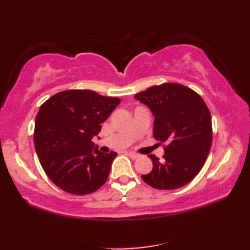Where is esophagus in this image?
Wrapping results in <instances>:
<instances>
[{"mask_svg":"<svg viewBox=\"0 0 250 250\" xmlns=\"http://www.w3.org/2000/svg\"><path fill=\"white\" fill-rule=\"evenodd\" d=\"M126 155H128L129 157H131L132 159H137V158L140 157L139 153H135L133 151H128V152H126Z\"/></svg>","mask_w":250,"mask_h":250,"instance_id":"1","label":"esophagus"}]
</instances>
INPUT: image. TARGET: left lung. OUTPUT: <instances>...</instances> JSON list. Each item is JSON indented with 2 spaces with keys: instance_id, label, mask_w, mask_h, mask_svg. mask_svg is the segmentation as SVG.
Returning a JSON list of instances; mask_svg holds the SVG:
<instances>
[{
  "instance_id": "obj_1",
  "label": "left lung",
  "mask_w": 250,
  "mask_h": 250,
  "mask_svg": "<svg viewBox=\"0 0 250 250\" xmlns=\"http://www.w3.org/2000/svg\"><path fill=\"white\" fill-rule=\"evenodd\" d=\"M134 98L155 117V139L167 144L162 161L148 156L153 167L142 179L162 190L187 185L203 167L213 141L211 117L203 99L179 83L153 86Z\"/></svg>"
}]
</instances>
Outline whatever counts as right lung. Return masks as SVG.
<instances>
[{"instance_id": "obj_1", "label": "right lung", "mask_w": 250, "mask_h": 250, "mask_svg": "<svg viewBox=\"0 0 250 250\" xmlns=\"http://www.w3.org/2000/svg\"><path fill=\"white\" fill-rule=\"evenodd\" d=\"M119 103L91 90H66L41 106L34 145L42 167L58 187L83 195L105 184L117 153L100 151L92 139Z\"/></svg>"}]
</instances>
